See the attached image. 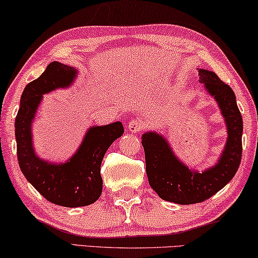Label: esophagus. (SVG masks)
Listing matches in <instances>:
<instances>
[{
	"label": "esophagus",
	"mask_w": 258,
	"mask_h": 258,
	"mask_svg": "<svg viewBox=\"0 0 258 258\" xmlns=\"http://www.w3.org/2000/svg\"><path fill=\"white\" fill-rule=\"evenodd\" d=\"M144 127H145L144 122L138 120V119H132V120H130L128 125H127V128L131 133L140 132V131L144 130Z\"/></svg>",
	"instance_id": "34e87169"
}]
</instances>
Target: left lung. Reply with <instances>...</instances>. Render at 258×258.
Returning <instances> with one entry per match:
<instances>
[{
	"instance_id": "obj_1",
	"label": "left lung",
	"mask_w": 258,
	"mask_h": 258,
	"mask_svg": "<svg viewBox=\"0 0 258 258\" xmlns=\"http://www.w3.org/2000/svg\"><path fill=\"white\" fill-rule=\"evenodd\" d=\"M199 78L219 104L227 125V143L219 161L201 173L194 172L175 157L160 134L147 132L141 137L148 182L162 200L177 205H193L213 197L233 179L241 164L243 121L235 93L215 72L199 69Z\"/></svg>"
}]
</instances>
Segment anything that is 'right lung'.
<instances>
[{
    "label": "right lung",
    "instance_id": "obj_1",
    "mask_svg": "<svg viewBox=\"0 0 258 258\" xmlns=\"http://www.w3.org/2000/svg\"><path fill=\"white\" fill-rule=\"evenodd\" d=\"M76 76L75 68L59 61L50 63L37 79L25 86L15 119L17 159L25 179L48 201L70 208L89 206L99 199L103 190L101 161L111 144L124 133L120 121L90 127L77 152L63 164H51L36 155L31 124L43 94L68 88Z\"/></svg>",
    "mask_w": 258,
    "mask_h": 258
}]
</instances>
